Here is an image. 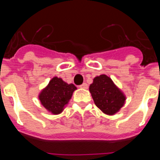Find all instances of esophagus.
I'll return each instance as SVG.
<instances>
[{
  "label": "esophagus",
  "mask_w": 160,
  "mask_h": 160,
  "mask_svg": "<svg viewBox=\"0 0 160 160\" xmlns=\"http://www.w3.org/2000/svg\"><path fill=\"white\" fill-rule=\"evenodd\" d=\"M79 87H80V88H82V89H87L88 88V85L87 84V83H82V85H80V86H79Z\"/></svg>",
  "instance_id": "esophagus-1"
}]
</instances>
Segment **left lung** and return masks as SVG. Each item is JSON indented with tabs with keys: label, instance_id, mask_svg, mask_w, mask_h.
<instances>
[{
	"label": "left lung",
	"instance_id": "left-lung-1",
	"mask_svg": "<svg viewBox=\"0 0 160 160\" xmlns=\"http://www.w3.org/2000/svg\"><path fill=\"white\" fill-rule=\"evenodd\" d=\"M90 91L95 105L102 112L110 115L118 112L126 100L123 94L105 74L94 78L90 86Z\"/></svg>",
	"mask_w": 160,
	"mask_h": 160
}]
</instances>
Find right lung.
Wrapping results in <instances>:
<instances>
[{
	"label": "right lung",
	"mask_w": 160,
	"mask_h": 160,
	"mask_svg": "<svg viewBox=\"0 0 160 160\" xmlns=\"http://www.w3.org/2000/svg\"><path fill=\"white\" fill-rule=\"evenodd\" d=\"M73 84H67L62 78L54 77L39 95V99L48 111L57 114L62 111L76 90Z\"/></svg>",
	"instance_id": "1"
}]
</instances>
